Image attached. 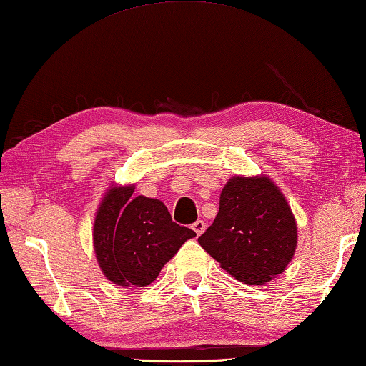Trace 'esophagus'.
I'll use <instances>...</instances> for the list:
<instances>
[{
    "label": "esophagus",
    "instance_id": "1",
    "mask_svg": "<svg viewBox=\"0 0 366 366\" xmlns=\"http://www.w3.org/2000/svg\"><path fill=\"white\" fill-rule=\"evenodd\" d=\"M192 231H194L197 236H201V234L205 231V227H207V224H205V222H202V219H197L196 223H192Z\"/></svg>",
    "mask_w": 366,
    "mask_h": 366
}]
</instances>
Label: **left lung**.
<instances>
[{
  "mask_svg": "<svg viewBox=\"0 0 366 366\" xmlns=\"http://www.w3.org/2000/svg\"><path fill=\"white\" fill-rule=\"evenodd\" d=\"M197 240L232 277L264 285L293 259L298 226L285 196L267 175H234L219 194L217 218Z\"/></svg>",
  "mask_w": 366,
  "mask_h": 366,
  "instance_id": "obj_1",
  "label": "left lung"
}]
</instances>
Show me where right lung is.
Listing matches in <instances>:
<instances>
[{
    "label": "right lung",
    "mask_w": 366,
    "mask_h": 366,
    "mask_svg": "<svg viewBox=\"0 0 366 366\" xmlns=\"http://www.w3.org/2000/svg\"><path fill=\"white\" fill-rule=\"evenodd\" d=\"M112 184L95 213L92 240L103 275L119 287H147L196 232L172 222L159 199Z\"/></svg>",
    "instance_id": "add662e5"
}]
</instances>
